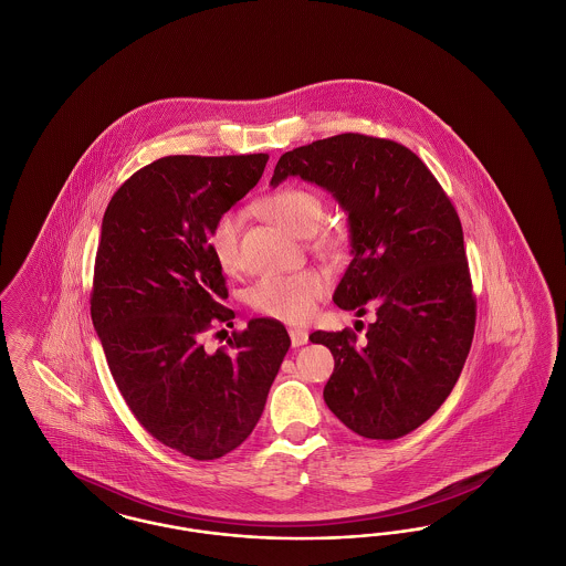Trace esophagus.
<instances>
[{
  "label": "esophagus",
  "mask_w": 566,
  "mask_h": 566,
  "mask_svg": "<svg viewBox=\"0 0 566 566\" xmlns=\"http://www.w3.org/2000/svg\"><path fill=\"white\" fill-rule=\"evenodd\" d=\"M289 335H291V344L298 348V346H305L307 344V331H303V328H291L289 331Z\"/></svg>",
  "instance_id": "esophagus-1"
}]
</instances>
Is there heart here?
I'll use <instances>...</instances> for the list:
<instances>
[{
	"label": "heart",
	"instance_id": "1",
	"mask_svg": "<svg viewBox=\"0 0 566 566\" xmlns=\"http://www.w3.org/2000/svg\"><path fill=\"white\" fill-rule=\"evenodd\" d=\"M261 212L295 235H312L324 218V201L318 192L305 187H284L261 201ZM242 214L229 210L216 218L210 231V250L224 271L240 265ZM326 293L323 273L314 270L261 277L248 293L250 305L284 323H305L312 318L318 298Z\"/></svg>",
	"mask_w": 566,
	"mask_h": 566
}]
</instances>
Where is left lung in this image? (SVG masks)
<instances>
[{
	"instance_id": "1",
	"label": "left lung",
	"mask_w": 566,
	"mask_h": 566,
	"mask_svg": "<svg viewBox=\"0 0 566 566\" xmlns=\"http://www.w3.org/2000/svg\"><path fill=\"white\" fill-rule=\"evenodd\" d=\"M296 176L348 214L352 261L333 301L376 323L310 335L335 369L324 403L367 439H399L450 397L471 350L475 296L457 210L429 167L392 139L342 134L284 153L271 187Z\"/></svg>"
}]
</instances>
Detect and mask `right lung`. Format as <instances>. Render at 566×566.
Returning <instances> with one entry per match:
<instances>
[{
  "label": "right lung",
  "instance_id": "right-lung-1",
  "mask_svg": "<svg viewBox=\"0 0 566 566\" xmlns=\"http://www.w3.org/2000/svg\"><path fill=\"white\" fill-rule=\"evenodd\" d=\"M268 159L163 157L114 192L102 222L91 318L109 371L137 422L195 460L242 446L291 348L273 318L203 348L208 331L235 318L220 303L229 293L210 231L256 187Z\"/></svg>",
  "mask_w": 566,
  "mask_h": 566
}]
</instances>
